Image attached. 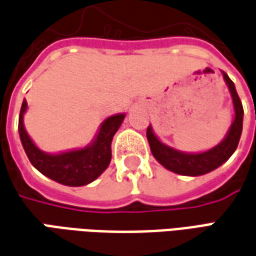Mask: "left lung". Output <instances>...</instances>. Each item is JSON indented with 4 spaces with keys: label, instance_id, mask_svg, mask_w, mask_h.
I'll use <instances>...</instances> for the list:
<instances>
[{
    "label": "left lung",
    "instance_id": "obj_1",
    "mask_svg": "<svg viewBox=\"0 0 256 256\" xmlns=\"http://www.w3.org/2000/svg\"><path fill=\"white\" fill-rule=\"evenodd\" d=\"M224 82L228 86L232 108H234V119L230 128L224 138L217 146L200 152H188L174 148L171 146L162 142L154 133L151 124L147 128V138L150 142L151 152L160 164L168 171L175 172L178 175L185 176H200L204 174L214 171L220 165H223L228 158L237 150L238 142L242 133V119H244V109L242 104L238 98L236 91V85L231 81L228 76L222 71Z\"/></svg>",
    "mask_w": 256,
    "mask_h": 256
}]
</instances>
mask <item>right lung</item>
<instances>
[{"label": "right lung", "instance_id": "1", "mask_svg": "<svg viewBox=\"0 0 256 256\" xmlns=\"http://www.w3.org/2000/svg\"><path fill=\"white\" fill-rule=\"evenodd\" d=\"M26 110L28 102L25 99L19 114L18 132L26 156L40 174L66 186H84L100 176L112 160L110 144L114 133L126 118V114H116L106 118L100 123L92 142L85 147L60 152H46L34 144L26 132L24 123Z\"/></svg>", "mask_w": 256, "mask_h": 256}]
</instances>
